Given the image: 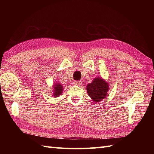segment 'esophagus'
Here are the masks:
<instances>
[{"label": "esophagus", "instance_id": "obj_1", "mask_svg": "<svg viewBox=\"0 0 154 154\" xmlns=\"http://www.w3.org/2000/svg\"><path fill=\"white\" fill-rule=\"evenodd\" d=\"M81 84V82L79 81H76L74 82V85H79Z\"/></svg>", "mask_w": 154, "mask_h": 154}]
</instances>
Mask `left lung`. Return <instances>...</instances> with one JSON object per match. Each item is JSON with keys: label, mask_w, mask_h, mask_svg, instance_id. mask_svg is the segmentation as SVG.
<instances>
[{"label": "left lung", "mask_w": 154, "mask_h": 154, "mask_svg": "<svg viewBox=\"0 0 154 154\" xmlns=\"http://www.w3.org/2000/svg\"><path fill=\"white\" fill-rule=\"evenodd\" d=\"M109 85L106 81L101 77L94 78L92 83L87 85V91L89 96L94 102H99L106 98Z\"/></svg>", "instance_id": "1"}]
</instances>
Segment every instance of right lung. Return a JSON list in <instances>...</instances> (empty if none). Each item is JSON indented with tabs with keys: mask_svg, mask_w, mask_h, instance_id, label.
<instances>
[{
	"mask_svg": "<svg viewBox=\"0 0 154 154\" xmlns=\"http://www.w3.org/2000/svg\"><path fill=\"white\" fill-rule=\"evenodd\" d=\"M63 85H61V84L59 83H55V85H54V93L53 96L56 97H59L63 92Z\"/></svg>",
	"mask_w": 154,
	"mask_h": 154,
	"instance_id": "add662e5",
	"label": "right lung"
}]
</instances>
